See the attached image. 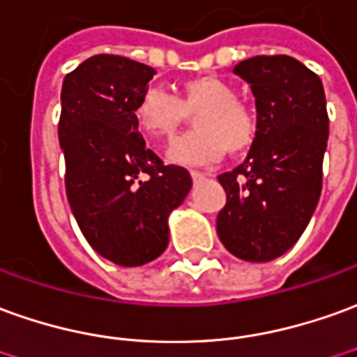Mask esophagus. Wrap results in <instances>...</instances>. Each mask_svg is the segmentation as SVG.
Listing matches in <instances>:
<instances>
[{
  "mask_svg": "<svg viewBox=\"0 0 357 357\" xmlns=\"http://www.w3.org/2000/svg\"><path fill=\"white\" fill-rule=\"evenodd\" d=\"M191 178H193V181H195V183H199V181H203V179H204V174H203V172L191 170Z\"/></svg>",
  "mask_w": 357,
  "mask_h": 357,
  "instance_id": "34e87169",
  "label": "esophagus"
}]
</instances>
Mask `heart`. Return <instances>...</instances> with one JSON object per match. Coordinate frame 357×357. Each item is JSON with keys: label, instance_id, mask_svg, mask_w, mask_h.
<instances>
[{"label": "heart", "instance_id": "1", "mask_svg": "<svg viewBox=\"0 0 357 357\" xmlns=\"http://www.w3.org/2000/svg\"><path fill=\"white\" fill-rule=\"evenodd\" d=\"M195 113L197 131L172 144V162L203 166L220 160L226 151L243 156L253 149L259 135L255 112L236 100L234 86L216 75L181 81L176 96L162 89L144 91L135 106V121L146 137L170 141Z\"/></svg>", "mask_w": 357, "mask_h": 357}]
</instances>
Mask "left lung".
I'll use <instances>...</instances> for the list:
<instances>
[{"label": "left lung", "mask_w": 357, "mask_h": 357, "mask_svg": "<svg viewBox=\"0 0 357 357\" xmlns=\"http://www.w3.org/2000/svg\"><path fill=\"white\" fill-rule=\"evenodd\" d=\"M251 84L259 135L248 160L218 181L226 204L216 231L231 255L266 263L284 255L311 220L323 189L328 114L323 83L290 56H255L234 67Z\"/></svg>", "instance_id": "left-lung-1"}]
</instances>
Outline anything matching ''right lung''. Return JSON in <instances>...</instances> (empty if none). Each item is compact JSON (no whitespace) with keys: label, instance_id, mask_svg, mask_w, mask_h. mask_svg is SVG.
<instances>
[{"label":"right lung","instance_id":"right-lung-1","mask_svg":"<svg viewBox=\"0 0 357 357\" xmlns=\"http://www.w3.org/2000/svg\"><path fill=\"white\" fill-rule=\"evenodd\" d=\"M156 71L114 54L89 57L66 75L59 144L67 201L91 248L119 266H141L168 248V214L191 176L144 146L135 106Z\"/></svg>","mask_w":357,"mask_h":357}]
</instances>
